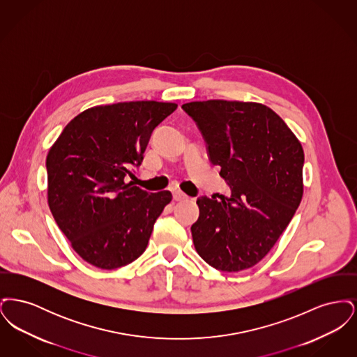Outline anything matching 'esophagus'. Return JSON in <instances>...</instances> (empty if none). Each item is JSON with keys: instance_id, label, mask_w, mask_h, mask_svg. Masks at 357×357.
<instances>
[{"instance_id": "esophagus-1", "label": "esophagus", "mask_w": 357, "mask_h": 357, "mask_svg": "<svg viewBox=\"0 0 357 357\" xmlns=\"http://www.w3.org/2000/svg\"><path fill=\"white\" fill-rule=\"evenodd\" d=\"M172 197H174V201H176V202H182V201H186L187 197L185 192H182V191H174L172 192Z\"/></svg>"}]
</instances>
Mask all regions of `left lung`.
<instances>
[{"mask_svg": "<svg viewBox=\"0 0 357 357\" xmlns=\"http://www.w3.org/2000/svg\"><path fill=\"white\" fill-rule=\"evenodd\" d=\"M204 136L229 194L199 197L195 250L222 272H239L271 252L303 198L304 151L285 121L259 102L182 105Z\"/></svg>", "mask_w": 357, "mask_h": 357, "instance_id": "8db88e82", "label": "left lung"}]
</instances>
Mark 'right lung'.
<instances>
[{"label":"right lung","mask_w":357,"mask_h":357,"mask_svg":"<svg viewBox=\"0 0 357 357\" xmlns=\"http://www.w3.org/2000/svg\"><path fill=\"white\" fill-rule=\"evenodd\" d=\"M175 102H128L85 109L69 121L47 156L48 204L73 250L112 271L143 255L153 223L172 199L127 176L143 162L153 130Z\"/></svg>","instance_id":"add662e5"}]
</instances>
